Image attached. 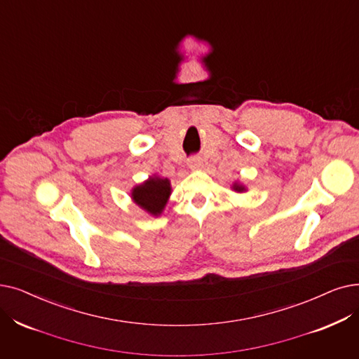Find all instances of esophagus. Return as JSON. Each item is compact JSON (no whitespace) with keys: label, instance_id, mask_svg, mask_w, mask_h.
Segmentation results:
<instances>
[{"label":"esophagus","instance_id":"1","mask_svg":"<svg viewBox=\"0 0 359 359\" xmlns=\"http://www.w3.org/2000/svg\"><path fill=\"white\" fill-rule=\"evenodd\" d=\"M188 165H189V168H191V170L196 171V170L202 168V160H201L199 157H194V158H191V160H189Z\"/></svg>","mask_w":359,"mask_h":359}]
</instances>
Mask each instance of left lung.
Wrapping results in <instances>:
<instances>
[{"mask_svg":"<svg viewBox=\"0 0 359 359\" xmlns=\"http://www.w3.org/2000/svg\"><path fill=\"white\" fill-rule=\"evenodd\" d=\"M231 191H235L238 194H242V192H246V186L242 184L241 182H235L231 184Z\"/></svg>","mask_w":359,"mask_h":359,"instance_id":"obj_1","label":"left lung"}]
</instances>
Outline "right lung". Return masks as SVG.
<instances>
[{"mask_svg": "<svg viewBox=\"0 0 359 359\" xmlns=\"http://www.w3.org/2000/svg\"><path fill=\"white\" fill-rule=\"evenodd\" d=\"M170 195V180L157 175L149 176L145 182L136 184L130 191V198L135 204L152 217H158L163 214Z\"/></svg>", "mask_w": 359, "mask_h": 359, "instance_id": "right-lung-1", "label": "right lung"}]
</instances>
